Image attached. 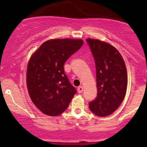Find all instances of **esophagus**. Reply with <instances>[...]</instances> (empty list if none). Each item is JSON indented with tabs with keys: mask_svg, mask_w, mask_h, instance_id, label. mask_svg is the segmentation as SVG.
Here are the masks:
<instances>
[{
	"mask_svg": "<svg viewBox=\"0 0 147 147\" xmlns=\"http://www.w3.org/2000/svg\"><path fill=\"white\" fill-rule=\"evenodd\" d=\"M83 90H84V87L81 86H80L79 87H78V92L79 93H81L83 92Z\"/></svg>",
	"mask_w": 147,
	"mask_h": 147,
	"instance_id": "obj_1",
	"label": "esophagus"
}]
</instances>
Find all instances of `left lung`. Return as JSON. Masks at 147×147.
Wrapping results in <instances>:
<instances>
[{"instance_id":"1","label":"left lung","mask_w":147,"mask_h":147,"mask_svg":"<svg viewBox=\"0 0 147 147\" xmlns=\"http://www.w3.org/2000/svg\"><path fill=\"white\" fill-rule=\"evenodd\" d=\"M96 63L98 94L89 102V108L99 117L114 113L126 94L127 73L119 51L98 40L86 39Z\"/></svg>"}]
</instances>
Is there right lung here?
Returning <instances> with one entry per match:
<instances>
[{"instance_id":"1","label":"right lung","mask_w":147,"mask_h":147,"mask_svg":"<svg viewBox=\"0 0 147 147\" xmlns=\"http://www.w3.org/2000/svg\"><path fill=\"white\" fill-rule=\"evenodd\" d=\"M83 43V40L73 39L48 40L30 58L27 71L29 95L44 114L59 115L76 93L64 73L63 65Z\"/></svg>"}]
</instances>
